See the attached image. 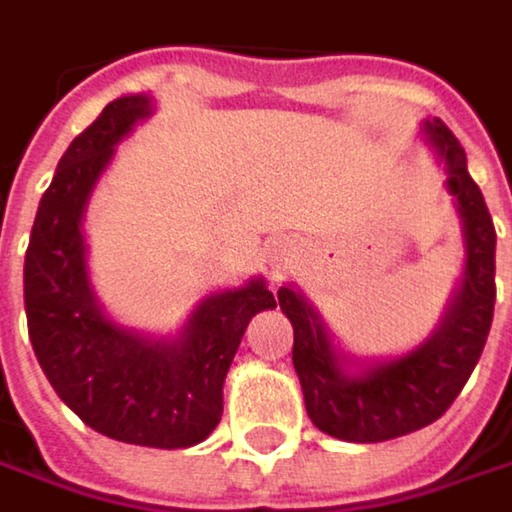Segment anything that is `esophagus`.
I'll return each mask as SVG.
<instances>
[{"instance_id": "obj_1", "label": "esophagus", "mask_w": 512, "mask_h": 512, "mask_svg": "<svg viewBox=\"0 0 512 512\" xmlns=\"http://www.w3.org/2000/svg\"><path fill=\"white\" fill-rule=\"evenodd\" d=\"M275 260H278V263H281V260H284V255H278V257H275Z\"/></svg>"}]
</instances>
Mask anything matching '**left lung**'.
<instances>
[{
    "label": "left lung",
    "instance_id": "1",
    "mask_svg": "<svg viewBox=\"0 0 512 512\" xmlns=\"http://www.w3.org/2000/svg\"><path fill=\"white\" fill-rule=\"evenodd\" d=\"M423 136L446 167V188L455 196L464 228V281L446 316L420 347L397 359L350 374L321 316L292 286L278 301L292 321V365L301 379L304 406L324 435L350 443H379L411 435L455 403L487 345L496 307V228L481 188L466 170V153L452 130L435 118L423 121Z\"/></svg>",
    "mask_w": 512,
    "mask_h": 512
}]
</instances>
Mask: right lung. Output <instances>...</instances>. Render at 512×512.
I'll return each mask as SVG.
<instances>
[{
  "label": "right lung",
  "mask_w": 512,
  "mask_h": 512,
  "mask_svg": "<svg viewBox=\"0 0 512 512\" xmlns=\"http://www.w3.org/2000/svg\"><path fill=\"white\" fill-rule=\"evenodd\" d=\"M150 112L147 95H124L63 153L25 252V316L51 388L86 426L136 446L185 449L217 429L231 359L275 295L263 278L214 292L179 339H147L106 318L89 284L83 211L115 144Z\"/></svg>",
  "instance_id": "add662e5"
}]
</instances>
